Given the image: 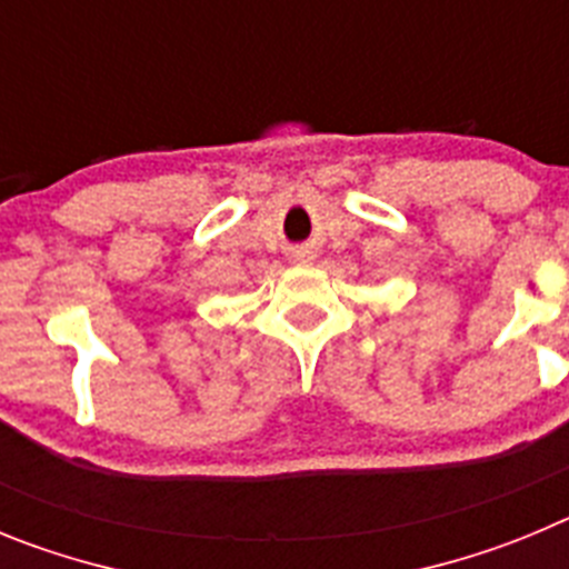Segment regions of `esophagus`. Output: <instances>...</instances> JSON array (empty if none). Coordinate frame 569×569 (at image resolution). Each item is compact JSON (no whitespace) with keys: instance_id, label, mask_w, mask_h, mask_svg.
<instances>
[{"instance_id":"34e87169","label":"esophagus","mask_w":569,"mask_h":569,"mask_svg":"<svg viewBox=\"0 0 569 569\" xmlns=\"http://www.w3.org/2000/svg\"><path fill=\"white\" fill-rule=\"evenodd\" d=\"M297 260H303V258H309V249H297V254H295Z\"/></svg>"}]
</instances>
